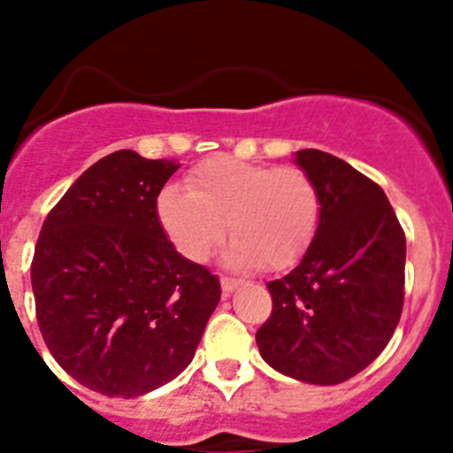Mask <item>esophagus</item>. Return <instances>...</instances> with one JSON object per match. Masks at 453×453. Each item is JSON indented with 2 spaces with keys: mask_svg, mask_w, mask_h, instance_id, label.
Returning <instances> with one entry per match:
<instances>
[{
  "mask_svg": "<svg viewBox=\"0 0 453 453\" xmlns=\"http://www.w3.org/2000/svg\"><path fill=\"white\" fill-rule=\"evenodd\" d=\"M241 278H232V276H221V289H223V294H230V291H234L236 287L241 285Z\"/></svg>",
  "mask_w": 453,
  "mask_h": 453,
  "instance_id": "esophagus-1",
  "label": "esophagus"
}]
</instances>
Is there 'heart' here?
I'll return each instance as SVG.
<instances>
[{
  "instance_id": "obj_1",
  "label": "heart",
  "mask_w": 453,
  "mask_h": 453,
  "mask_svg": "<svg viewBox=\"0 0 453 453\" xmlns=\"http://www.w3.org/2000/svg\"><path fill=\"white\" fill-rule=\"evenodd\" d=\"M155 210L168 241L193 263L214 254L227 223L232 263L282 272L313 245L324 203L303 168L217 155L186 175V193L166 186Z\"/></svg>"
}]
</instances>
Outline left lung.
<instances>
[{
  "label": "left lung",
  "mask_w": 453,
  "mask_h": 453,
  "mask_svg": "<svg viewBox=\"0 0 453 453\" xmlns=\"http://www.w3.org/2000/svg\"><path fill=\"white\" fill-rule=\"evenodd\" d=\"M322 193V223L298 267L267 282L272 315L256 331L278 372L335 386L390 342L405 287V232L381 186L318 149L296 153Z\"/></svg>",
  "instance_id": "8db88e82"
}]
</instances>
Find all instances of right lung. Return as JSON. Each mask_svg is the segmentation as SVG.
<instances>
[{
  "mask_svg": "<svg viewBox=\"0 0 453 453\" xmlns=\"http://www.w3.org/2000/svg\"><path fill=\"white\" fill-rule=\"evenodd\" d=\"M180 164L116 150L45 217L32 258L36 322L58 366L104 396L146 395L195 357L221 285L157 221Z\"/></svg>",
  "mask_w": 453,
  "mask_h": 453,
  "instance_id": "1",
  "label": "right lung"
}]
</instances>
